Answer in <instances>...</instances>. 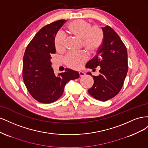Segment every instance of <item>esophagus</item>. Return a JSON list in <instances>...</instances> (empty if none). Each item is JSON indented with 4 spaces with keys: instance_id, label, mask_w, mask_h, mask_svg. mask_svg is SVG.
<instances>
[{
    "instance_id": "obj_1",
    "label": "esophagus",
    "mask_w": 148,
    "mask_h": 148,
    "mask_svg": "<svg viewBox=\"0 0 148 148\" xmlns=\"http://www.w3.org/2000/svg\"><path fill=\"white\" fill-rule=\"evenodd\" d=\"M79 75L80 77H84V76L85 75V73L83 72V71H79Z\"/></svg>"
}]
</instances>
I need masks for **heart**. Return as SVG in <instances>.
<instances>
[{"instance_id":"1","label":"heart","mask_w":148,"mask_h":148,"mask_svg":"<svg viewBox=\"0 0 148 148\" xmlns=\"http://www.w3.org/2000/svg\"><path fill=\"white\" fill-rule=\"evenodd\" d=\"M67 30L71 34L82 39L83 47L90 52L99 49L103 41L104 34L102 29L97 26H91L88 21L83 20H75L67 25ZM65 36L58 33L55 38V46L58 51L65 48ZM87 55L83 52H70L65 57V63L70 68L79 69L87 60Z\"/></svg>"}]
</instances>
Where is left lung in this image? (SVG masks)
Here are the masks:
<instances>
[{"label": "left lung", "mask_w": 148, "mask_h": 148, "mask_svg": "<svg viewBox=\"0 0 148 148\" xmlns=\"http://www.w3.org/2000/svg\"><path fill=\"white\" fill-rule=\"evenodd\" d=\"M102 29V43L95 57L86 64V68L95 70L97 66H100L99 75L87 73L94 79L88 92L97 100L106 101L117 95L123 86L128 71V55L125 44L112 28L106 26Z\"/></svg>", "instance_id": "left-lung-1"}]
</instances>
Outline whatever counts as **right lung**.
<instances>
[{"label":"right lung","mask_w":148,"mask_h":148,"mask_svg":"<svg viewBox=\"0 0 148 148\" xmlns=\"http://www.w3.org/2000/svg\"><path fill=\"white\" fill-rule=\"evenodd\" d=\"M65 20L53 22L40 29L29 43L25 52L23 79L34 99L49 104L63 95L65 84L79 78V73L66 69L56 76L52 68L51 55L56 53L55 38Z\"/></svg>","instance_id":"1"}]
</instances>
